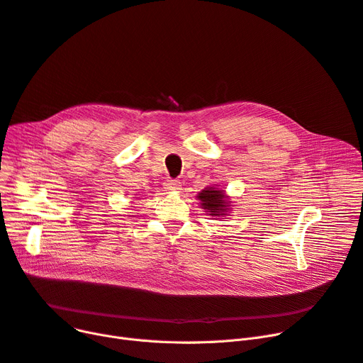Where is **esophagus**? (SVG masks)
I'll use <instances>...</instances> for the list:
<instances>
[{"mask_svg":"<svg viewBox=\"0 0 363 363\" xmlns=\"http://www.w3.org/2000/svg\"><path fill=\"white\" fill-rule=\"evenodd\" d=\"M164 189L169 193H179L181 184H179V181H175V179H167L164 182Z\"/></svg>","mask_w":363,"mask_h":363,"instance_id":"esophagus-1","label":"esophagus"}]
</instances>
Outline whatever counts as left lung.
Instances as JSON below:
<instances>
[{"label":"left lung","instance_id":"1","mask_svg":"<svg viewBox=\"0 0 363 363\" xmlns=\"http://www.w3.org/2000/svg\"><path fill=\"white\" fill-rule=\"evenodd\" d=\"M197 199L200 200L201 207L207 212L208 216H225L231 207L230 200L225 196V191L215 186L204 188L201 193L197 194Z\"/></svg>","mask_w":363,"mask_h":363}]
</instances>
